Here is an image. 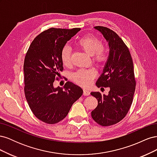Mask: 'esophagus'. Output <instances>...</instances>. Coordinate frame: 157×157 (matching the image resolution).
<instances>
[{
    "instance_id": "esophagus-1",
    "label": "esophagus",
    "mask_w": 157,
    "mask_h": 157,
    "mask_svg": "<svg viewBox=\"0 0 157 157\" xmlns=\"http://www.w3.org/2000/svg\"><path fill=\"white\" fill-rule=\"evenodd\" d=\"M83 94L84 95V96H89V95L90 94V92L89 90H88L86 89H84L83 90Z\"/></svg>"
}]
</instances>
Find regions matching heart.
Wrapping results in <instances>:
<instances>
[{
  "label": "heart",
  "instance_id": "obj_1",
  "mask_svg": "<svg viewBox=\"0 0 157 157\" xmlns=\"http://www.w3.org/2000/svg\"><path fill=\"white\" fill-rule=\"evenodd\" d=\"M77 45L80 49L92 57V61L98 64L105 63L107 59V51L98 38L92 35L84 36L77 41ZM61 59L63 65L69 67L71 63V50L65 46L61 52ZM94 69H80L73 74L74 81L82 86H88L96 77Z\"/></svg>",
  "mask_w": 157,
  "mask_h": 157
}]
</instances>
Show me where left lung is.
Masks as SVG:
<instances>
[{
    "instance_id": "left-lung-1",
    "label": "left lung",
    "mask_w": 157,
    "mask_h": 157,
    "mask_svg": "<svg viewBox=\"0 0 157 157\" xmlns=\"http://www.w3.org/2000/svg\"><path fill=\"white\" fill-rule=\"evenodd\" d=\"M109 44V54L103 73L96 83L98 87H109V94L92 92L98 101L91 113L95 122L103 126L117 124L126 115L136 89L133 61L130 51L115 32L102 26L94 27Z\"/></svg>"
}]
</instances>
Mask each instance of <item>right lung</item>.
<instances>
[{
  "label": "right lung",
  "mask_w": 157,
  "mask_h": 157,
  "mask_svg": "<svg viewBox=\"0 0 157 157\" xmlns=\"http://www.w3.org/2000/svg\"><path fill=\"white\" fill-rule=\"evenodd\" d=\"M80 30L50 28L35 38L26 54L23 65L25 98L35 116L47 124L62 121L82 95V89L69 81L63 88L54 87L56 78L63 69L61 50Z\"/></svg>",
  "instance_id": "obj_1"
}]
</instances>
